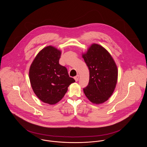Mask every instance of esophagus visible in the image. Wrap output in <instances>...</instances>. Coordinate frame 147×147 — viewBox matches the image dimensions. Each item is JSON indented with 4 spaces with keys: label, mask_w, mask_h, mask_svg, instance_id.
I'll return each instance as SVG.
<instances>
[{
    "label": "esophagus",
    "mask_w": 147,
    "mask_h": 147,
    "mask_svg": "<svg viewBox=\"0 0 147 147\" xmlns=\"http://www.w3.org/2000/svg\"><path fill=\"white\" fill-rule=\"evenodd\" d=\"M79 78V75H76V76L74 78V79H75V81H76V82H78V81Z\"/></svg>",
    "instance_id": "obj_1"
}]
</instances>
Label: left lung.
I'll return each instance as SVG.
<instances>
[{
	"label": "left lung",
	"mask_w": 147,
	"mask_h": 147,
	"mask_svg": "<svg viewBox=\"0 0 147 147\" xmlns=\"http://www.w3.org/2000/svg\"><path fill=\"white\" fill-rule=\"evenodd\" d=\"M89 70V80L83 89L88 99L100 104L111 97L118 79L117 65L110 53L102 46L93 43L82 55Z\"/></svg>",
	"instance_id": "1"
}]
</instances>
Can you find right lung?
I'll use <instances>...</instances> for the list:
<instances>
[{"instance_id":"add662e5","label":"right lung","mask_w":147,"mask_h":147,"mask_svg":"<svg viewBox=\"0 0 147 147\" xmlns=\"http://www.w3.org/2000/svg\"><path fill=\"white\" fill-rule=\"evenodd\" d=\"M61 51L48 46L37 55L30 67L29 76L33 92L42 102L54 105L61 101L69 85L75 80L67 68L59 64Z\"/></svg>"}]
</instances>
